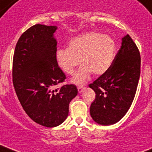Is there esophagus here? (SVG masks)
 <instances>
[{"instance_id":"34e87169","label":"esophagus","mask_w":152,"mask_h":152,"mask_svg":"<svg viewBox=\"0 0 152 152\" xmlns=\"http://www.w3.org/2000/svg\"><path fill=\"white\" fill-rule=\"evenodd\" d=\"M78 88L79 92H80V93H81V92L83 91V90L84 89V86H78V88Z\"/></svg>"}]
</instances>
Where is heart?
<instances>
[{
	"mask_svg": "<svg viewBox=\"0 0 152 152\" xmlns=\"http://www.w3.org/2000/svg\"><path fill=\"white\" fill-rule=\"evenodd\" d=\"M116 45L108 35L88 32L78 35L69 40L68 48L56 51L55 59L58 68L68 75L83 64L72 79L77 85L84 84L91 72L99 76L108 70L114 61Z\"/></svg>",
	"mask_w": 152,
	"mask_h": 152,
	"instance_id": "heart-1",
	"label": "heart"
}]
</instances>
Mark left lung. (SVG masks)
I'll use <instances>...</instances> for the list:
<instances>
[{"label": "left lung", "mask_w": 152, "mask_h": 152, "mask_svg": "<svg viewBox=\"0 0 152 152\" xmlns=\"http://www.w3.org/2000/svg\"><path fill=\"white\" fill-rule=\"evenodd\" d=\"M140 54L129 35L122 38L120 50L106 72L89 84L96 93L90 115L95 122L112 125L130 108L140 76Z\"/></svg>", "instance_id": "obj_1"}]
</instances>
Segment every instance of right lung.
<instances>
[{"label": "right lung", "instance_id": "1", "mask_svg": "<svg viewBox=\"0 0 152 152\" xmlns=\"http://www.w3.org/2000/svg\"><path fill=\"white\" fill-rule=\"evenodd\" d=\"M56 26L35 25L20 36L12 61V82L20 103L37 124L56 127L66 120L69 103L78 90L74 84L53 88L66 79L56 62Z\"/></svg>", "mask_w": 152, "mask_h": 152}]
</instances>
